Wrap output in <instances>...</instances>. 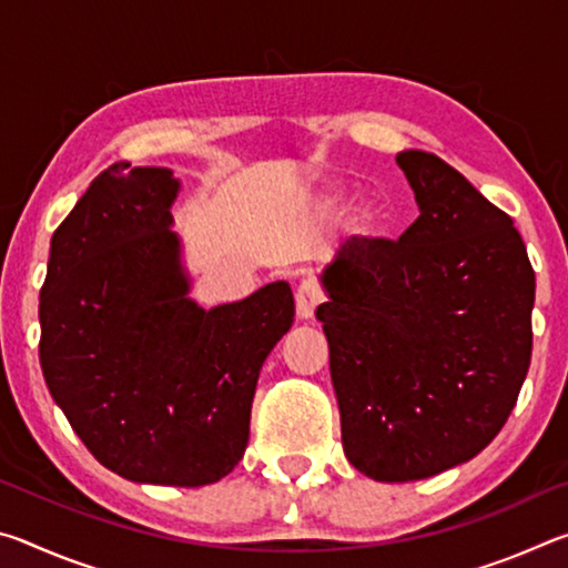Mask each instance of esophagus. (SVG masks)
Segmentation results:
<instances>
[{
	"label": "esophagus",
	"mask_w": 568,
	"mask_h": 568,
	"mask_svg": "<svg viewBox=\"0 0 568 568\" xmlns=\"http://www.w3.org/2000/svg\"><path fill=\"white\" fill-rule=\"evenodd\" d=\"M321 303H325V291L318 283L303 281L295 287V313L301 321H311Z\"/></svg>",
	"instance_id": "34e87169"
}]
</instances>
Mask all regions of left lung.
<instances>
[{"instance_id":"1","label":"left lung","mask_w":568,"mask_h":568,"mask_svg":"<svg viewBox=\"0 0 568 568\" xmlns=\"http://www.w3.org/2000/svg\"><path fill=\"white\" fill-rule=\"evenodd\" d=\"M420 215L398 240L351 237L318 305L343 448L376 480H418L480 454L531 363L536 275L514 220L423 150L396 155Z\"/></svg>"}]
</instances>
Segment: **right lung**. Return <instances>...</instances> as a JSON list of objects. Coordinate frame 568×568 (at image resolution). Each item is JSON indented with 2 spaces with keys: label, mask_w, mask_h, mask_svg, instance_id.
Listing matches in <instances>:
<instances>
[{
  "label": "right lung",
  "mask_w": 568,
  "mask_h": 568,
  "mask_svg": "<svg viewBox=\"0 0 568 568\" xmlns=\"http://www.w3.org/2000/svg\"><path fill=\"white\" fill-rule=\"evenodd\" d=\"M168 168L114 162L54 230L40 363L90 454L140 484H215L243 458L257 376L295 301L271 283L203 311L170 230Z\"/></svg>",
  "instance_id": "obj_1"
}]
</instances>
